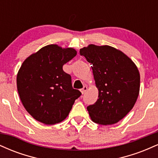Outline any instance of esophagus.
<instances>
[{"instance_id":"obj_1","label":"esophagus","mask_w":158,"mask_h":158,"mask_svg":"<svg viewBox=\"0 0 158 158\" xmlns=\"http://www.w3.org/2000/svg\"><path fill=\"white\" fill-rule=\"evenodd\" d=\"M87 90H88V86H84L82 88H81V89L80 90V91H81V93L82 94H84L85 92L87 91Z\"/></svg>"}]
</instances>
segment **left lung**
I'll use <instances>...</instances> for the list:
<instances>
[{"mask_svg":"<svg viewBox=\"0 0 158 158\" xmlns=\"http://www.w3.org/2000/svg\"><path fill=\"white\" fill-rule=\"evenodd\" d=\"M79 53L92 64L97 101L87 107L93 122L100 125L118 123L133 108L139 92L140 76L134 61L119 50L89 44Z\"/></svg>","mask_w":158,"mask_h":158,"instance_id":"obj_1","label":"left lung"}]
</instances>
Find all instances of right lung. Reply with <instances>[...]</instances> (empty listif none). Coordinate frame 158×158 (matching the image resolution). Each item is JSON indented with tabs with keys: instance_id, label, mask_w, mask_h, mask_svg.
<instances>
[{
	"instance_id": "add662e5",
	"label": "right lung",
	"mask_w": 158,
	"mask_h": 158,
	"mask_svg": "<svg viewBox=\"0 0 158 158\" xmlns=\"http://www.w3.org/2000/svg\"><path fill=\"white\" fill-rule=\"evenodd\" d=\"M71 48L49 44L27 57L17 74V88L23 107L39 122L61 123L81 96L63 65L77 56Z\"/></svg>"
}]
</instances>
